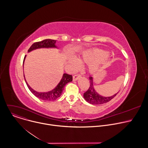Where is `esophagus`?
<instances>
[{
    "mask_svg": "<svg viewBox=\"0 0 148 148\" xmlns=\"http://www.w3.org/2000/svg\"><path fill=\"white\" fill-rule=\"evenodd\" d=\"M81 75H79V74H75V75H74V76H73V81H77V80H78V79H79L80 78H81Z\"/></svg>",
    "mask_w": 148,
    "mask_h": 148,
    "instance_id": "esophagus-1",
    "label": "esophagus"
}]
</instances>
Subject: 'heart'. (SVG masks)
Returning <instances> with one entry per match:
<instances>
[{
  "instance_id": "heart-1",
  "label": "heart",
  "mask_w": 148,
  "mask_h": 148,
  "mask_svg": "<svg viewBox=\"0 0 148 148\" xmlns=\"http://www.w3.org/2000/svg\"><path fill=\"white\" fill-rule=\"evenodd\" d=\"M107 53L97 50H87L84 51L82 54L78 57V59L84 62L89 63V70L91 72L97 71L99 68V64L98 61L103 59L107 56ZM69 64L73 68H75L79 66V62L78 58L74 56H70L68 58Z\"/></svg>"
}]
</instances>
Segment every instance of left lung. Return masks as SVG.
Masks as SVG:
<instances>
[{
    "instance_id": "obj_1",
    "label": "left lung",
    "mask_w": 148,
    "mask_h": 148,
    "mask_svg": "<svg viewBox=\"0 0 148 148\" xmlns=\"http://www.w3.org/2000/svg\"><path fill=\"white\" fill-rule=\"evenodd\" d=\"M90 86L88 90L84 93V98L88 103L92 105H99L107 103L114 98L119 91L114 95L110 97H104L99 94L95 90L94 87V77L90 76L89 77Z\"/></svg>"
}]
</instances>
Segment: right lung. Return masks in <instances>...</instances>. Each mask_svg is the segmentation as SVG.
<instances>
[{
	"mask_svg": "<svg viewBox=\"0 0 148 148\" xmlns=\"http://www.w3.org/2000/svg\"><path fill=\"white\" fill-rule=\"evenodd\" d=\"M57 40H51V39H46L44 40H42L41 41L36 42V43H33L29 49L28 50V53L31 52L32 51H33L36 49H58V47L56 45ZM26 56H25L24 60H23V67H24V62L26 59ZM25 80L26 81V83L27 86L30 90V91L32 92V93L36 97L43 99L45 101H54L60 97L64 90V88L66 84L70 82H71L73 81V76L71 75H69L67 73H64L62 74V77L59 82V83L57 84V86L53 89L51 91H47V92H38L33 90L30 86L29 85L28 83L27 82L26 80L25 76L24 75Z\"/></svg>",
	"mask_w": 148,
	"mask_h": 148,
	"instance_id": "add662e5",
	"label": "right lung"
}]
</instances>
